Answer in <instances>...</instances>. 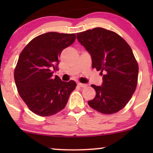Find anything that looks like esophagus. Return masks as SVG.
<instances>
[{
	"label": "esophagus",
	"instance_id": "esophagus-1",
	"mask_svg": "<svg viewBox=\"0 0 153 153\" xmlns=\"http://www.w3.org/2000/svg\"><path fill=\"white\" fill-rule=\"evenodd\" d=\"M78 85L81 88H85L87 86L86 84H84V83H78Z\"/></svg>",
	"mask_w": 153,
	"mask_h": 153
}]
</instances>
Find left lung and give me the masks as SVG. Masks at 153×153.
Here are the masks:
<instances>
[{"instance_id":"1","label":"left lung","mask_w":153,"mask_h":153,"mask_svg":"<svg viewBox=\"0 0 153 153\" xmlns=\"http://www.w3.org/2000/svg\"><path fill=\"white\" fill-rule=\"evenodd\" d=\"M76 37L91 54L93 68L103 75L101 86L91 85L96 95L89 106L104 114L119 111L137 85L139 66L131 47L117 33L102 28L79 33Z\"/></svg>"}]
</instances>
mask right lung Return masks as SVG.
Wrapping results in <instances>:
<instances>
[{"instance_id":"right-lung-1","label":"right lung","mask_w":153,"mask_h":153,"mask_svg":"<svg viewBox=\"0 0 153 153\" xmlns=\"http://www.w3.org/2000/svg\"><path fill=\"white\" fill-rule=\"evenodd\" d=\"M76 35L56 32L33 39L21 53L14 70L18 93L31 111L50 116L63 109L76 86L74 81H62L54 72L62 51L72 45Z\"/></svg>"}]
</instances>
